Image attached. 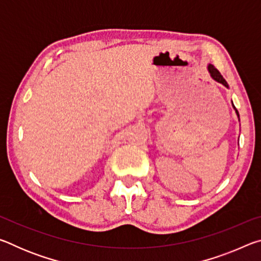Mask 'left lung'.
Returning <instances> with one entry per match:
<instances>
[{
    "mask_svg": "<svg viewBox=\"0 0 261 261\" xmlns=\"http://www.w3.org/2000/svg\"><path fill=\"white\" fill-rule=\"evenodd\" d=\"M208 71H210V73H211V76L213 77V79H215L216 82H219V83H221V84H223L224 86L226 87H228V84H227V82H226V79L223 78V76L222 74L220 73V71L218 69H216L214 65H212V64H210L208 65ZM235 108V107H233ZM236 113H237V115H238V112L236 110Z\"/></svg>",
    "mask_w": 261,
    "mask_h": 261,
    "instance_id": "left-lung-1",
    "label": "left lung"
}]
</instances>
